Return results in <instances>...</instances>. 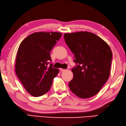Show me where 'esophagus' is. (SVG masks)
Masks as SVG:
<instances>
[{
    "instance_id": "esophagus-1",
    "label": "esophagus",
    "mask_w": 126,
    "mask_h": 126,
    "mask_svg": "<svg viewBox=\"0 0 126 126\" xmlns=\"http://www.w3.org/2000/svg\"><path fill=\"white\" fill-rule=\"evenodd\" d=\"M65 70V69H63V68H60V71H62V72H63V71H64Z\"/></svg>"
}]
</instances>
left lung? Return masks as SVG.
Masks as SVG:
<instances>
[{
  "label": "left lung",
  "instance_id": "left-lung-1",
  "mask_svg": "<svg viewBox=\"0 0 126 126\" xmlns=\"http://www.w3.org/2000/svg\"><path fill=\"white\" fill-rule=\"evenodd\" d=\"M67 45L74 55L71 91L81 98L96 95L110 76L112 54L101 37L88 32L65 34Z\"/></svg>",
  "mask_w": 126,
  "mask_h": 126
}]
</instances>
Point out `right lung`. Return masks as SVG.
Returning a JSON list of instances; mask_svg holds the SVG:
<instances>
[{
    "instance_id": "right-lung-1",
    "label": "right lung",
    "mask_w": 126,
    "mask_h": 126,
    "mask_svg": "<svg viewBox=\"0 0 126 126\" xmlns=\"http://www.w3.org/2000/svg\"><path fill=\"white\" fill-rule=\"evenodd\" d=\"M62 34L58 32H34L21 42L17 52L15 71L28 93L39 97L47 93L59 70L48 64L50 52Z\"/></svg>"
}]
</instances>
